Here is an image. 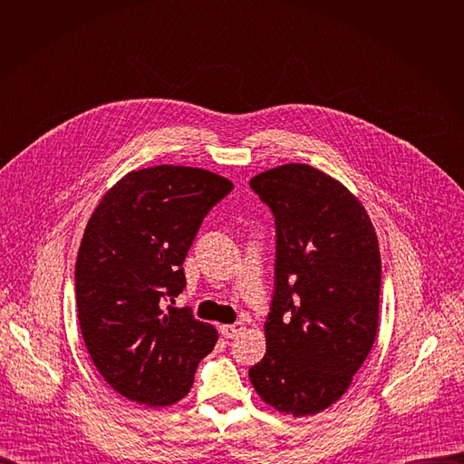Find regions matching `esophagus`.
<instances>
[{
    "label": "esophagus",
    "mask_w": 464,
    "mask_h": 464,
    "mask_svg": "<svg viewBox=\"0 0 464 464\" xmlns=\"http://www.w3.org/2000/svg\"><path fill=\"white\" fill-rule=\"evenodd\" d=\"M244 330V324L240 321L233 323V324H222L220 326V333L224 338H237L240 333Z\"/></svg>",
    "instance_id": "obj_1"
}]
</instances>
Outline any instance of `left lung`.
Wrapping results in <instances>:
<instances>
[{"label": "left lung", "mask_w": 464, "mask_h": 464, "mask_svg": "<svg viewBox=\"0 0 464 464\" xmlns=\"http://www.w3.org/2000/svg\"><path fill=\"white\" fill-rule=\"evenodd\" d=\"M276 217V292L266 354L249 369L279 413L315 415L338 402L372 349L380 306V247L358 198L304 163L249 181Z\"/></svg>", "instance_id": "8db88e82"}]
</instances>
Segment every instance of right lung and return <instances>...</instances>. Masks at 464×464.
Returning a JSON list of instances; mask_svg holds the SVG:
<instances>
[{"mask_svg":"<svg viewBox=\"0 0 464 464\" xmlns=\"http://www.w3.org/2000/svg\"><path fill=\"white\" fill-rule=\"evenodd\" d=\"M233 188L215 172L158 165L121 178L95 208L75 264L88 353L124 399L172 406L192 387L217 328L174 308L183 260L206 215Z\"/></svg>","mask_w":464,"mask_h":464,"instance_id":"right-lung-1","label":"right lung"}]
</instances>
